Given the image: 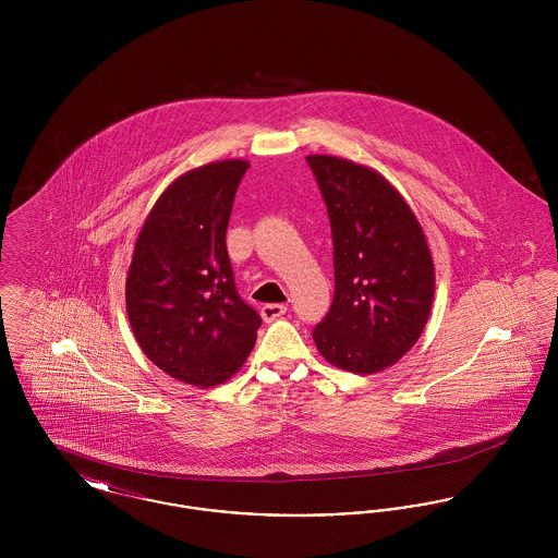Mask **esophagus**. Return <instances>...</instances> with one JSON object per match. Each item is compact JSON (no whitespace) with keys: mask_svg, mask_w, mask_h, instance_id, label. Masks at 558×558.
<instances>
[{"mask_svg":"<svg viewBox=\"0 0 558 558\" xmlns=\"http://www.w3.org/2000/svg\"><path fill=\"white\" fill-rule=\"evenodd\" d=\"M284 314H287V305H282V303H267L262 307V318L266 322H274Z\"/></svg>","mask_w":558,"mask_h":558,"instance_id":"obj_1","label":"esophagus"}]
</instances>
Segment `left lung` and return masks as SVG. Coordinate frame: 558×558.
<instances>
[{
    "mask_svg": "<svg viewBox=\"0 0 558 558\" xmlns=\"http://www.w3.org/2000/svg\"><path fill=\"white\" fill-rule=\"evenodd\" d=\"M335 246V299L312 337L332 366L374 374L423 335L435 294L425 232L396 187L353 160L307 157Z\"/></svg>",
    "mask_w": 558,
    "mask_h": 558,
    "instance_id": "left-lung-1",
    "label": "left lung"
}]
</instances>
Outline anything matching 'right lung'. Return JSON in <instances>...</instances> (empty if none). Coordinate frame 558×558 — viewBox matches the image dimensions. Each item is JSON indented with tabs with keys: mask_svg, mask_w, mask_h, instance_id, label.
Wrapping results in <instances>:
<instances>
[{
	"mask_svg": "<svg viewBox=\"0 0 558 558\" xmlns=\"http://www.w3.org/2000/svg\"><path fill=\"white\" fill-rule=\"evenodd\" d=\"M246 169V160H217L178 178L148 213L128 271L135 341L160 371L201 389L236 374L262 326L240 299L226 248Z\"/></svg>",
	"mask_w": 558,
	"mask_h": 558,
	"instance_id": "right-lung-1",
	"label": "right lung"
}]
</instances>
